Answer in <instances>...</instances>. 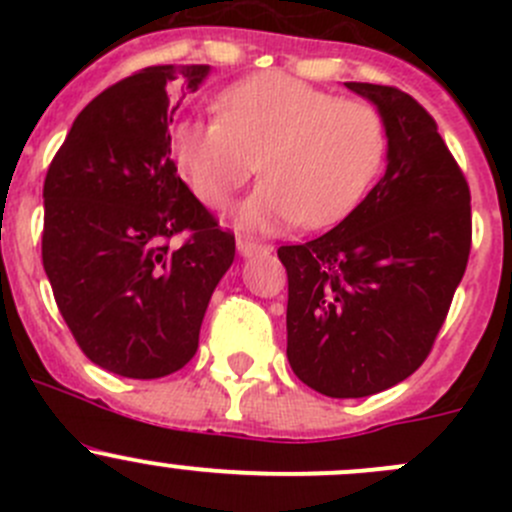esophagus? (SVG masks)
Returning <instances> with one entry per match:
<instances>
[{"instance_id": "esophagus-1", "label": "esophagus", "mask_w": 512, "mask_h": 512, "mask_svg": "<svg viewBox=\"0 0 512 512\" xmlns=\"http://www.w3.org/2000/svg\"><path fill=\"white\" fill-rule=\"evenodd\" d=\"M270 250H272L270 245H262V242L250 240V237H237V252H240L242 257L265 255V252H270Z\"/></svg>"}]
</instances>
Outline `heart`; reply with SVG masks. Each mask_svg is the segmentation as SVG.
I'll return each instance as SVG.
<instances>
[{"mask_svg":"<svg viewBox=\"0 0 512 512\" xmlns=\"http://www.w3.org/2000/svg\"><path fill=\"white\" fill-rule=\"evenodd\" d=\"M218 106L220 116L175 123L170 156L208 208L230 203L260 165L267 178L235 210L242 230L339 223L384 163L386 126L371 103L337 98L294 76L272 71L242 79Z\"/></svg>","mask_w":512,"mask_h":512,"instance_id":"1","label":"heart"}]
</instances>
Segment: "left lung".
Masks as SVG:
<instances>
[{
	"label": "left lung",
	"instance_id": "8db88e82",
	"mask_svg": "<svg viewBox=\"0 0 512 512\" xmlns=\"http://www.w3.org/2000/svg\"><path fill=\"white\" fill-rule=\"evenodd\" d=\"M344 86L384 118V178L334 230L277 255L289 280V366L319 394L361 399L431 352L468 265L471 190L416 98Z\"/></svg>",
	"mask_w": 512,
	"mask_h": 512
}]
</instances>
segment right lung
<instances>
[{
  "mask_svg": "<svg viewBox=\"0 0 512 512\" xmlns=\"http://www.w3.org/2000/svg\"><path fill=\"white\" fill-rule=\"evenodd\" d=\"M208 64L148 66L76 116L44 180L41 260L81 352L126 379H160L198 352L235 260V235L170 160V126ZM188 229L180 248L169 237Z\"/></svg>",
  "mask_w": 512,
  "mask_h": 512,
  "instance_id": "obj_1",
  "label": "right lung"
}]
</instances>
